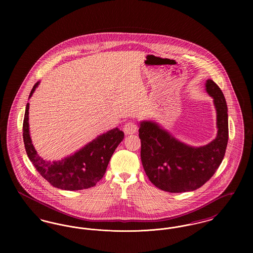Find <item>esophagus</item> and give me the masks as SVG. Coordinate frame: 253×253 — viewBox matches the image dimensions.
<instances>
[{"mask_svg":"<svg viewBox=\"0 0 253 253\" xmlns=\"http://www.w3.org/2000/svg\"><path fill=\"white\" fill-rule=\"evenodd\" d=\"M123 131L126 134H133L137 132V125L132 121H128L123 126Z\"/></svg>","mask_w":253,"mask_h":253,"instance_id":"34e87169","label":"esophagus"}]
</instances>
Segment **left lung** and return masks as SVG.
I'll return each instance as SVG.
<instances>
[{
  "instance_id": "obj_1",
  "label": "left lung",
  "mask_w": 253,
  "mask_h": 253,
  "mask_svg": "<svg viewBox=\"0 0 253 253\" xmlns=\"http://www.w3.org/2000/svg\"><path fill=\"white\" fill-rule=\"evenodd\" d=\"M206 90L213 98L218 129L215 139L208 145L184 144L156 122H140L138 132L142 165L148 178L162 191H195L211 178L225 157L229 140L227 102L213 81L206 82Z\"/></svg>"
}]
</instances>
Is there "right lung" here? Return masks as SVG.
Masks as SVG:
<instances>
[{
    "instance_id": "right-lung-1",
    "label": "right lung",
    "mask_w": 253,
    "mask_h": 253,
    "mask_svg": "<svg viewBox=\"0 0 253 253\" xmlns=\"http://www.w3.org/2000/svg\"><path fill=\"white\" fill-rule=\"evenodd\" d=\"M39 84L38 82L33 86L29 98ZM28 110L29 103L25 107L23 124L24 147L27 157L39 173L53 187L60 190L79 191L96 186L103 177L115 150L124 138V132L119 128L112 129L98 135L72 156L58 161H47L37 154L32 144L29 133Z\"/></svg>"
}]
</instances>
